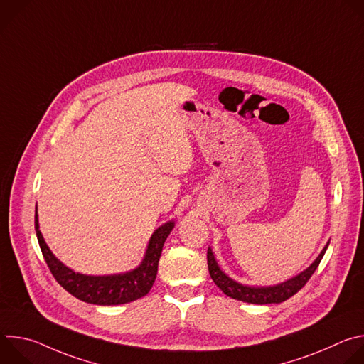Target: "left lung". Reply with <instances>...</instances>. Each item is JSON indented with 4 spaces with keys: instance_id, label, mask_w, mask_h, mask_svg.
<instances>
[{
    "instance_id": "8db88e82",
    "label": "left lung",
    "mask_w": 364,
    "mask_h": 364,
    "mask_svg": "<svg viewBox=\"0 0 364 364\" xmlns=\"http://www.w3.org/2000/svg\"><path fill=\"white\" fill-rule=\"evenodd\" d=\"M328 247V243L326 245V247L323 249V252L320 253V256L316 259L309 268H306L304 272H301L299 275H296L295 278L285 281L279 285H274V287H261V288H255V287H246L242 284H237L236 281L230 279L226 274H223L220 271V268L216 264V259L213 256L212 249H207V267H209V274L213 279V282L230 298L233 299H239L243 302H249V304H279L288 298H291L292 295H295L316 272V269L318 268L321 259L326 253Z\"/></svg>"
}]
</instances>
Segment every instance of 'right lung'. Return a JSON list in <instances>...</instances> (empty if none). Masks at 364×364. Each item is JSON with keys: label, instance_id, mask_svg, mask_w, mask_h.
Returning a JSON list of instances; mask_svg holds the SVG:
<instances>
[{"label": "right lung", "instance_id": "add662e5", "mask_svg": "<svg viewBox=\"0 0 364 364\" xmlns=\"http://www.w3.org/2000/svg\"><path fill=\"white\" fill-rule=\"evenodd\" d=\"M36 235L38 239V245L44 261L55 277V279L73 296L80 301L96 304V305H119L135 301L149 292L155 282L159 271V261L163 252L164 242L170 232L174 228L173 222H168L159 228L151 236L148 243L146 255L142 264L127 274L111 275V277H86L82 274H76L68 267H65L55 255L50 252L46 245L41 232L38 229L37 212L34 218Z\"/></svg>", "mask_w": 364, "mask_h": 364}]
</instances>
